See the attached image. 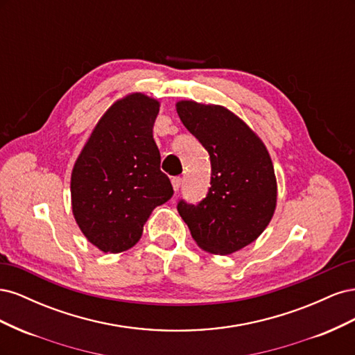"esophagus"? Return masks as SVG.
<instances>
[{"label": "esophagus", "instance_id": "1", "mask_svg": "<svg viewBox=\"0 0 355 355\" xmlns=\"http://www.w3.org/2000/svg\"><path fill=\"white\" fill-rule=\"evenodd\" d=\"M171 185H173V189L178 192L180 185H182V178L180 176H175L173 179H171Z\"/></svg>", "mask_w": 355, "mask_h": 355}]
</instances>
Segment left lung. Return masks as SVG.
Returning a JSON list of instances; mask_svg holds the SVG:
<instances>
[{"instance_id":"8db88e82","label":"left lung","mask_w":355,"mask_h":355,"mask_svg":"<svg viewBox=\"0 0 355 355\" xmlns=\"http://www.w3.org/2000/svg\"><path fill=\"white\" fill-rule=\"evenodd\" d=\"M176 110L211 164L206 198L197 204L179 200L178 211L201 249L214 254L237 252L259 237L274 214L271 157L261 139L223 106L182 101Z\"/></svg>"}]
</instances>
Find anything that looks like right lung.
<instances>
[{
  "label": "right lung",
  "instance_id": "1",
  "mask_svg": "<svg viewBox=\"0 0 355 355\" xmlns=\"http://www.w3.org/2000/svg\"><path fill=\"white\" fill-rule=\"evenodd\" d=\"M158 111L159 103L142 93L115 102L73 166V218L105 253L133 247L151 211L173 196L153 136Z\"/></svg>",
  "mask_w": 355,
  "mask_h": 355
}]
</instances>
